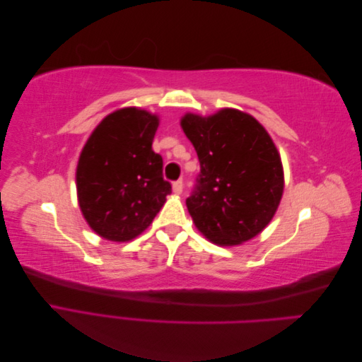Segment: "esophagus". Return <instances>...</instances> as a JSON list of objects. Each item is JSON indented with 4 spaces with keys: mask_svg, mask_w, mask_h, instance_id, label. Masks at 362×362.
Masks as SVG:
<instances>
[{
    "mask_svg": "<svg viewBox=\"0 0 362 362\" xmlns=\"http://www.w3.org/2000/svg\"><path fill=\"white\" fill-rule=\"evenodd\" d=\"M172 189H173V192L177 193V194H181L182 193V180L175 181L173 185H172Z\"/></svg>",
    "mask_w": 362,
    "mask_h": 362,
    "instance_id": "1",
    "label": "esophagus"
}]
</instances>
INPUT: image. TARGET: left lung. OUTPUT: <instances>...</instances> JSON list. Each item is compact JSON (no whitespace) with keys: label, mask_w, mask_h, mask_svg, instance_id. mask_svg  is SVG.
Segmentation results:
<instances>
[{"label":"left lung","mask_w":362,"mask_h":362,"mask_svg":"<svg viewBox=\"0 0 362 362\" xmlns=\"http://www.w3.org/2000/svg\"><path fill=\"white\" fill-rule=\"evenodd\" d=\"M201 164L185 201L196 228L216 245L247 242L275 216L284 192L278 149L255 117L223 108L181 119Z\"/></svg>","instance_id":"1"}]
</instances>
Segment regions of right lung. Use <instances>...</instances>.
Segmentation results:
<instances>
[{"mask_svg":"<svg viewBox=\"0 0 362 362\" xmlns=\"http://www.w3.org/2000/svg\"><path fill=\"white\" fill-rule=\"evenodd\" d=\"M158 117L120 108L95 128L76 166V193L93 231L112 242L133 240L154 221L172 193L163 158L152 151Z\"/></svg>","mask_w":362,"mask_h":362,"instance_id":"add662e5","label":"right lung"}]
</instances>
